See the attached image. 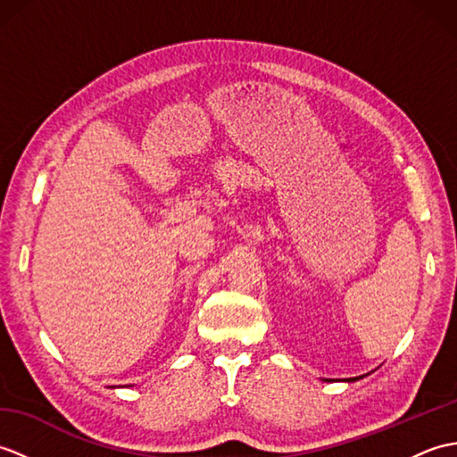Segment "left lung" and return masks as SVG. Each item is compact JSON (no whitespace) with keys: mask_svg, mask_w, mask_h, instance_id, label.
I'll return each mask as SVG.
<instances>
[{"mask_svg":"<svg viewBox=\"0 0 457 457\" xmlns=\"http://www.w3.org/2000/svg\"><path fill=\"white\" fill-rule=\"evenodd\" d=\"M361 377H363V375H361ZM361 377H353V378H345V381H347V383H353V381H357V378H361Z\"/></svg>","mask_w":457,"mask_h":457,"instance_id":"1","label":"left lung"}]
</instances>
